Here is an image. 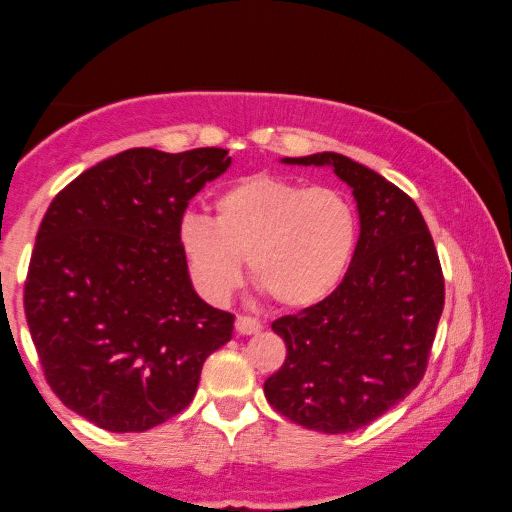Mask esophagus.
<instances>
[{"mask_svg": "<svg viewBox=\"0 0 512 512\" xmlns=\"http://www.w3.org/2000/svg\"><path fill=\"white\" fill-rule=\"evenodd\" d=\"M263 329V324L254 320V317H247V315H240L236 320V331L240 335H254Z\"/></svg>", "mask_w": 512, "mask_h": 512, "instance_id": "esophagus-1", "label": "esophagus"}]
</instances>
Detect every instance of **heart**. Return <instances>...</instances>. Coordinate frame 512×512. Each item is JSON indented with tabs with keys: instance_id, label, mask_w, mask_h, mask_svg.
Instances as JSON below:
<instances>
[{
	"instance_id": "heart-1",
	"label": "heart",
	"mask_w": 512,
	"mask_h": 512,
	"mask_svg": "<svg viewBox=\"0 0 512 512\" xmlns=\"http://www.w3.org/2000/svg\"><path fill=\"white\" fill-rule=\"evenodd\" d=\"M356 240V211L342 192L272 174L238 181L215 199V217L188 211L177 229L190 279L213 304L236 290L247 256L258 290L281 306H311L342 281Z\"/></svg>"
}]
</instances>
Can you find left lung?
Listing matches in <instances>:
<instances>
[{
  "label": "left lung",
  "mask_w": 512,
  "mask_h": 512,
  "mask_svg": "<svg viewBox=\"0 0 512 512\" xmlns=\"http://www.w3.org/2000/svg\"><path fill=\"white\" fill-rule=\"evenodd\" d=\"M281 163L331 167L356 199L360 236L340 286L272 324L288 356L265 397L306 429L351 433L422 381L445 306L438 251L415 201L379 172L335 152Z\"/></svg>",
  "instance_id": "left-lung-1"
}]
</instances>
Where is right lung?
<instances>
[{
    "instance_id": "obj_1",
    "label": "right lung",
    "mask_w": 512,
    "mask_h": 512,
    "mask_svg": "<svg viewBox=\"0 0 512 512\" xmlns=\"http://www.w3.org/2000/svg\"><path fill=\"white\" fill-rule=\"evenodd\" d=\"M220 147H136L79 174L49 204L24 313L47 383L99 429L142 433L195 397L233 315L192 288L177 229L188 201L229 170Z\"/></svg>"
}]
</instances>
